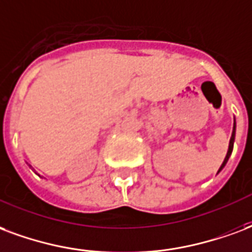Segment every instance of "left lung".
Here are the masks:
<instances>
[{
    "instance_id": "left-lung-1",
    "label": "left lung",
    "mask_w": 252,
    "mask_h": 252,
    "mask_svg": "<svg viewBox=\"0 0 252 252\" xmlns=\"http://www.w3.org/2000/svg\"><path fill=\"white\" fill-rule=\"evenodd\" d=\"M234 139H235V124H234V129H232V135H231V139H230L228 152H227V155H225V159H224V161H223V164L220 165V169H219V171H221V169H223V167H224L225 163H227V160H228V158H230L231 152H232V148H234ZM219 171H218V172H219Z\"/></svg>"
}]
</instances>
